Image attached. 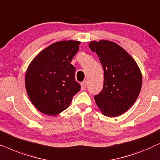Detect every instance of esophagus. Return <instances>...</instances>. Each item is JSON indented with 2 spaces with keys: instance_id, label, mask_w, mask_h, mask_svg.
Segmentation results:
<instances>
[{
  "instance_id": "1",
  "label": "esophagus",
  "mask_w": 160,
  "mask_h": 160,
  "mask_svg": "<svg viewBox=\"0 0 160 160\" xmlns=\"http://www.w3.org/2000/svg\"><path fill=\"white\" fill-rule=\"evenodd\" d=\"M87 82H86V81H84V82H82V84H81V89H82V90H84L85 89H86V87H87Z\"/></svg>"
}]
</instances>
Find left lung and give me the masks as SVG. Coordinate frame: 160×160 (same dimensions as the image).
I'll list each match as a JSON object with an SVG mask.
<instances>
[{
    "label": "left lung",
    "mask_w": 160,
    "mask_h": 160,
    "mask_svg": "<svg viewBox=\"0 0 160 160\" xmlns=\"http://www.w3.org/2000/svg\"><path fill=\"white\" fill-rule=\"evenodd\" d=\"M92 51L100 59L104 70V84L95 100L102 114L108 117L123 114L138 97L142 73L132 57L113 41H92Z\"/></svg>",
    "instance_id": "obj_1"
}]
</instances>
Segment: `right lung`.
<instances>
[{"instance_id":"obj_1","label":"right lung","mask_w":160,"mask_h":160,"mask_svg":"<svg viewBox=\"0 0 160 160\" xmlns=\"http://www.w3.org/2000/svg\"><path fill=\"white\" fill-rule=\"evenodd\" d=\"M81 41H62L41 51L28 65L25 84L33 106L41 113L56 116L68 108L81 86L71 60Z\"/></svg>"}]
</instances>
